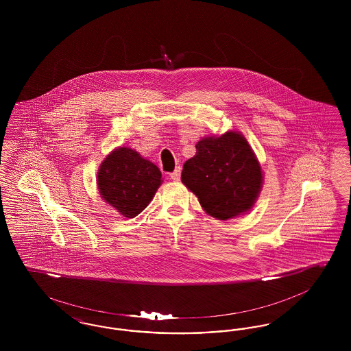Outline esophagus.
I'll use <instances>...</instances> for the list:
<instances>
[{
    "instance_id": "esophagus-1",
    "label": "esophagus",
    "mask_w": 351,
    "mask_h": 351,
    "mask_svg": "<svg viewBox=\"0 0 351 351\" xmlns=\"http://www.w3.org/2000/svg\"><path fill=\"white\" fill-rule=\"evenodd\" d=\"M180 173H182V169H180V167H178L169 176H171V179H172L173 182H179V180H180Z\"/></svg>"
}]
</instances>
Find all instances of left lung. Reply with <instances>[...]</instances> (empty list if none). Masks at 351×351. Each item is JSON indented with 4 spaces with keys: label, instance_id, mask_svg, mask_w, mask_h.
Wrapping results in <instances>:
<instances>
[{
    "label": "left lung",
    "instance_id": "1",
    "mask_svg": "<svg viewBox=\"0 0 351 351\" xmlns=\"http://www.w3.org/2000/svg\"><path fill=\"white\" fill-rule=\"evenodd\" d=\"M182 182L209 216L225 221L254 206L263 172L246 138L228 132L197 142L196 155L184 163Z\"/></svg>",
    "mask_w": 351,
    "mask_h": 351
}]
</instances>
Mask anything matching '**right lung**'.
<instances>
[{
  "mask_svg": "<svg viewBox=\"0 0 351 351\" xmlns=\"http://www.w3.org/2000/svg\"><path fill=\"white\" fill-rule=\"evenodd\" d=\"M162 184V172L129 147L112 151L101 163L97 186L101 197L128 218L138 216Z\"/></svg>",
  "mask_w": 351,
  "mask_h": 351,
  "instance_id": "right-lung-1",
  "label": "right lung"
}]
</instances>
